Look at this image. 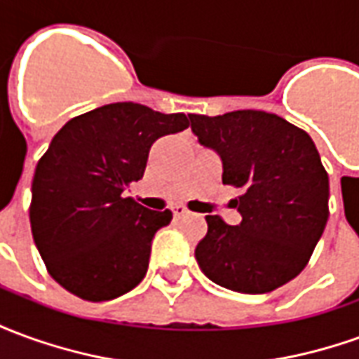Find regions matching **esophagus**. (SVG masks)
Here are the masks:
<instances>
[{
  "label": "esophagus",
  "instance_id": "obj_1",
  "mask_svg": "<svg viewBox=\"0 0 359 359\" xmlns=\"http://www.w3.org/2000/svg\"><path fill=\"white\" fill-rule=\"evenodd\" d=\"M187 213L188 210L184 205H172V215H175V217H184Z\"/></svg>",
  "mask_w": 359,
  "mask_h": 359
}]
</instances>
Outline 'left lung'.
Masks as SVG:
<instances>
[{
	"instance_id": "1",
	"label": "left lung",
	"mask_w": 359,
	"mask_h": 359,
	"mask_svg": "<svg viewBox=\"0 0 359 359\" xmlns=\"http://www.w3.org/2000/svg\"><path fill=\"white\" fill-rule=\"evenodd\" d=\"M192 133L223 163V184L241 188L236 226L208 215L196 262L215 285L265 294L309 262L329 219V177L308 133L256 109L190 115Z\"/></svg>"
}]
</instances>
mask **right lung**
<instances>
[{
    "label": "right lung",
    "mask_w": 359,
    "mask_h": 359,
    "mask_svg": "<svg viewBox=\"0 0 359 359\" xmlns=\"http://www.w3.org/2000/svg\"><path fill=\"white\" fill-rule=\"evenodd\" d=\"M134 102L102 105L71 118L36 165L30 203L34 244L50 275L82 300L123 296L140 283L151 241L171 223L125 192L144 177L157 138L188 128Z\"/></svg>",
    "instance_id": "right-lung-1"
}]
</instances>
